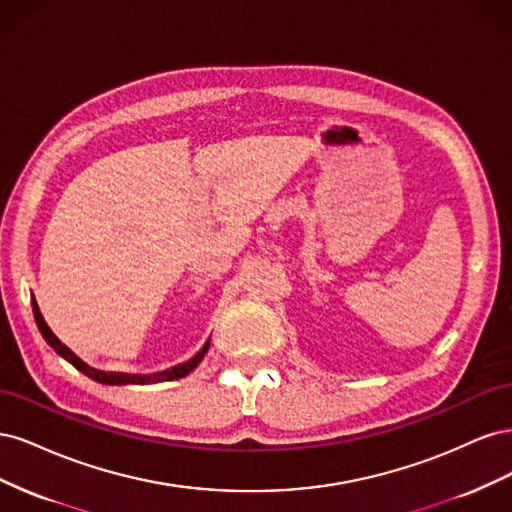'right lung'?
Wrapping results in <instances>:
<instances>
[{"label": "right lung", "mask_w": 512, "mask_h": 512, "mask_svg": "<svg viewBox=\"0 0 512 512\" xmlns=\"http://www.w3.org/2000/svg\"><path fill=\"white\" fill-rule=\"evenodd\" d=\"M32 305H34V318H36V324H38V329H40V333H42V337L46 339V344L49 346H53V350L59 354V356H64V359L68 361V363H72L76 369L79 371H83L85 376H89L91 380H96V382H100V384H153V382H166V380H179V378H183V376H188L190 371H194L196 367H198V363L203 361V356L207 354V350H209V342L200 348L192 359L188 361V363H181V365H177V367H173V369H166V371H162V374H153V376H136V374H106V371H100V369H94V367H89L87 363H83L79 356H76L66 344H61L59 342V337L51 331V327L49 324L44 322V318H42V314H40V309H38V303H36V299H32Z\"/></svg>", "instance_id": "add662e5"}]
</instances>
